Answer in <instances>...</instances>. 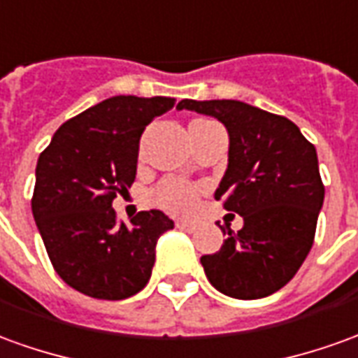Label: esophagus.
Returning a JSON list of instances; mask_svg holds the SVG:
<instances>
[{
	"label": "esophagus",
	"instance_id": "34e87169",
	"mask_svg": "<svg viewBox=\"0 0 358 358\" xmlns=\"http://www.w3.org/2000/svg\"><path fill=\"white\" fill-rule=\"evenodd\" d=\"M176 229L186 232H194L196 231V222L192 221H176Z\"/></svg>",
	"mask_w": 358,
	"mask_h": 358
}]
</instances>
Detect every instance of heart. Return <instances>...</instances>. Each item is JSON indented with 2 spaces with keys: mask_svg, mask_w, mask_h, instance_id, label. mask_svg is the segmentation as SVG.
Here are the masks:
<instances>
[{
  "mask_svg": "<svg viewBox=\"0 0 358 358\" xmlns=\"http://www.w3.org/2000/svg\"><path fill=\"white\" fill-rule=\"evenodd\" d=\"M155 203L162 205L164 209L174 211V213H189L196 207V189L186 186L182 182L169 180L155 192Z\"/></svg>",
  "mask_w": 358,
  "mask_h": 358,
  "instance_id": "heart-1",
  "label": "heart"
}]
</instances>
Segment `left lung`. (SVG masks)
Returning <instances> with one entry per match:
<instances>
[{
    "instance_id": "8db88e82",
    "label": "left lung",
    "mask_w": 358,
    "mask_h": 358,
    "mask_svg": "<svg viewBox=\"0 0 358 358\" xmlns=\"http://www.w3.org/2000/svg\"><path fill=\"white\" fill-rule=\"evenodd\" d=\"M178 110L213 116L229 131V166L215 199L244 227L219 252L201 256L209 283L227 296L256 301L279 291L314 244L324 205L318 155L285 116L240 101H184Z\"/></svg>"
}]
</instances>
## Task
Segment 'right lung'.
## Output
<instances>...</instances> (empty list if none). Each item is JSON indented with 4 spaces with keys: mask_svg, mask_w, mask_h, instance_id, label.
Segmentation results:
<instances>
[{
    "mask_svg": "<svg viewBox=\"0 0 358 358\" xmlns=\"http://www.w3.org/2000/svg\"><path fill=\"white\" fill-rule=\"evenodd\" d=\"M174 102L131 94L106 99L59 126L40 153L32 215L56 273L75 291L122 301L149 281L157 240L174 222L151 209L127 227L116 221L112 201L136 180L145 127Z\"/></svg>",
    "mask_w": 358,
    "mask_h": 358,
    "instance_id": "obj_1",
    "label": "right lung"
}]
</instances>
